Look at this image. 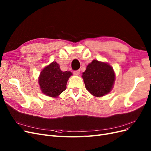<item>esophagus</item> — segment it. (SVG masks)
<instances>
[{
	"label": "esophagus",
	"instance_id": "obj_1",
	"mask_svg": "<svg viewBox=\"0 0 151 151\" xmlns=\"http://www.w3.org/2000/svg\"><path fill=\"white\" fill-rule=\"evenodd\" d=\"M73 73L75 75H78L80 74V70H76V71H73Z\"/></svg>",
	"mask_w": 151,
	"mask_h": 151
}]
</instances>
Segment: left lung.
<instances>
[{
    "mask_svg": "<svg viewBox=\"0 0 151 151\" xmlns=\"http://www.w3.org/2000/svg\"><path fill=\"white\" fill-rule=\"evenodd\" d=\"M86 90L95 97H102L113 90L115 73L109 64L93 60L82 75Z\"/></svg>",
    "mask_w": 151,
    "mask_h": 151,
    "instance_id": "8db88e82",
    "label": "left lung"
}]
</instances>
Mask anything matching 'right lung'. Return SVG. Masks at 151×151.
I'll list each match as a JSON object with an SVG mask.
<instances>
[{
	"mask_svg": "<svg viewBox=\"0 0 151 151\" xmlns=\"http://www.w3.org/2000/svg\"><path fill=\"white\" fill-rule=\"evenodd\" d=\"M70 71H62L60 65L53 61L41 71L38 83L42 93L45 95L58 98L66 88V83L72 75Z\"/></svg>",
	"mask_w": 151,
	"mask_h": 151,
	"instance_id": "add662e5",
	"label": "right lung"
}]
</instances>
